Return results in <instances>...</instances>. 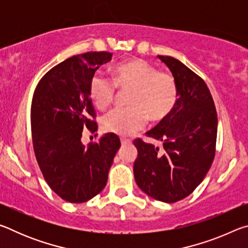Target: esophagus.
<instances>
[{
	"label": "esophagus",
	"mask_w": 248,
	"mask_h": 248,
	"mask_svg": "<svg viewBox=\"0 0 248 248\" xmlns=\"http://www.w3.org/2000/svg\"><path fill=\"white\" fill-rule=\"evenodd\" d=\"M120 142H121V145H125V144H129L131 140L127 139V138H120Z\"/></svg>",
	"instance_id": "obj_1"
}]
</instances>
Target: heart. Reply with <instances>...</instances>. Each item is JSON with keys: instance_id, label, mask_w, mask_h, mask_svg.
<instances>
[{"instance_id": "1", "label": "heart", "mask_w": 248, "mask_h": 248, "mask_svg": "<svg viewBox=\"0 0 248 248\" xmlns=\"http://www.w3.org/2000/svg\"><path fill=\"white\" fill-rule=\"evenodd\" d=\"M117 89L128 92L127 108H117L102 118L104 131L128 136L144 127L148 120L166 119L178 102V84L170 72L142 59L117 65L112 81L95 74L90 82V96L96 108L105 110L114 103Z\"/></svg>"}]
</instances>
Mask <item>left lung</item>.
<instances>
[{
  "mask_svg": "<svg viewBox=\"0 0 248 248\" xmlns=\"http://www.w3.org/2000/svg\"><path fill=\"white\" fill-rule=\"evenodd\" d=\"M178 84V102L166 119L146 132L163 142V151L142 139L133 141L137 185L152 198L173 203L202 182L216 155L217 116L207 84L177 59L157 56Z\"/></svg>",
  "mask_w": 248,
  "mask_h": 248,
  "instance_id": "8db88e82",
  "label": "left lung"
}]
</instances>
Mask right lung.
<instances>
[{
	"label": "right lung",
	"instance_id": "add662e5",
	"mask_svg": "<svg viewBox=\"0 0 248 248\" xmlns=\"http://www.w3.org/2000/svg\"><path fill=\"white\" fill-rule=\"evenodd\" d=\"M107 51L86 52L49 70L36 86L31 108L33 152L50 188L68 202L82 203L106 186L108 171L120 148L114 133L83 145V130L97 131L90 82Z\"/></svg>",
	"mask_w": 248,
	"mask_h": 248
}]
</instances>
